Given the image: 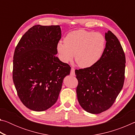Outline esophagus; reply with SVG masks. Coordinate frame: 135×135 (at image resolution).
I'll return each mask as SVG.
<instances>
[{"label": "esophagus", "mask_w": 135, "mask_h": 135, "mask_svg": "<svg viewBox=\"0 0 135 135\" xmlns=\"http://www.w3.org/2000/svg\"><path fill=\"white\" fill-rule=\"evenodd\" d=\"M70 74L71 75V76H75V70L74 68H71V73H70Z\"/></svg>", "instance_id": "esophagus-1"}]
</instances>
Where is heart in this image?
<instances>
[{
  "label": "heart",
  "instance_id": "b5f03b06",
  "mask_svg": "<svg viewBox=\"0 0 135 135\" xmlns=\"http://www.w3.org/2000/svg\"><path fill=\"white\" fill-rule=\"evenodd\" d=\"M105 37L100 33L78 30L66 36L64 43L59 42L57 51L62 61L68 63L74 56L80 67H93L103 56L106 47Z\"/></svg>",
  "mask_w": 135,
  "mask_h": 135
}]
</instances>
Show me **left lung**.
<instances>
[{
    "label": "left lung",
    "mask_w": 135,
    "mask_h": 135,
    "mask_svg": "<svg viewBox=\"0 0 135 135\" xmlns=\"http://www.w3.org/2000/svg\"><path fill=\"white\" fill-rule=\"evenodd\" d=\"M104 55L93 67L76 70V92L82 108L99 114L109 109L122 90L124 81L126 58L120 43L110 31L105 33Z\"/></svg>",
    "instance_id": "obj_1"
}]
</instances>
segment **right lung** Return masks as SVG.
<instances>
[{"mask_svg":"<svg viewBox=\"0 0 135 135\" xmlns=\"http://www.w3.org/2000/svg\"><path fill=\"white\" fill-rule=\"evenodd\" d=\"M59 26L36 25L22 36L13 60V81L25 106L35 111L51 108L58 100L71 67L56 56Z\"/></svg>","mask_w":135,"mask_h":135,"instance_id":"add662e5","label":"right lung"}]
</instances>
